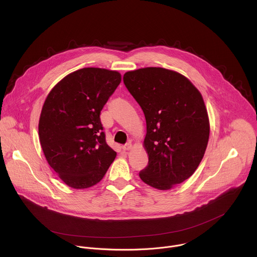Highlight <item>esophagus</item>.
Masks as SVG:
<instances>
[{"instance_id": "1", "label": "esophagus", "mask_w": 257, "mask_h": 257, "mask_svg": "<svg viewBox=\"0 0 257 257\" xmlns=\"http://www.w3.org/2000/svg\"><path fill=\"white\" fill-rule=\"evenodd\" d=\"M132 142H128L127 144H125L123 147H122V149L123 150H130V149H132Z\"/></svg>"}]
</instances>
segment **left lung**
Segmentation results:
<instances>
[{"instance_id":"1","label":"left lung","mask_w":257,"mask_h":257,"mask_svg":"<svg viewBox=\"0 0 257 257\" xmlns=\"http://www.w3.org/2000/svg\"><path fill=\"white\" fill-rule=\"evenodd\" d=\"M122 79L147 120L148 164L141 179L159 190L182 183L199 166L209 141L201 93L183 75L160 67L128 71Z\"/></svg>"}]
</instances>
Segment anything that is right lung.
<instances>
[{
  "mask_svg": "<svg viewBox=\"0 0 257 257\" xmlns=\"http://www.w3.org/2000/svg\"><path fill=\"white\" fill-rule=\"evenodd\" d=\"M120 80L116 71L83 68L55 85L43 104L40 145L50 167L72 188L100 182L115 158L100 113Z\"/></svg>",
  "mask_w": 257,
  "mask_h": 257,
  "instance_id": "1",
  "label": "right lung"
}]
</instances>
